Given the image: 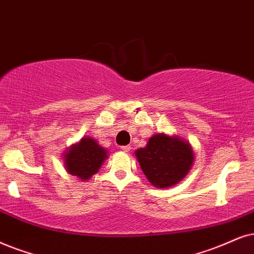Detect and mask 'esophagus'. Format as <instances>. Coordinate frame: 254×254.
<instances>
[{
  "instance_id": "obj_1",
  "label": "esophagus",
  "mask_w": 254,
  "mask_h": 254,
  "mask_svg": "<svg viewBox=\"0 0 254 254\" xmlns=\"http://www.w3.org/2000/svg\"><path fill=\"white\" fill-rule=\"evenodd\" d=\"M121 149H122V151H123V152H129L131 147H130V145H124V146H122Z\"/></svg>"
}]
</instances>
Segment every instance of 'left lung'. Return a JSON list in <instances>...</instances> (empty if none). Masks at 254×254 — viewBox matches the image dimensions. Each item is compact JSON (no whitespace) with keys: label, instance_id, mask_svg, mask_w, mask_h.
Here are the masks:
<instances>
[{"label":"left lung","instance_id":"left-lung-1","mask_svg":"<svg viewBox=\"0 0 254 254\" xmlns=\"http://www.w3.org/2000/svg\"><path fill=\"white\" fill-rule=\"evenodd\" d=\"M134 153L147 181L160 189L181 182L190 171L194 160L190 144L165 133L152 136L145 147H140Z\"/></svg>","mask_w":254,"mask_h":254}]
</instances>
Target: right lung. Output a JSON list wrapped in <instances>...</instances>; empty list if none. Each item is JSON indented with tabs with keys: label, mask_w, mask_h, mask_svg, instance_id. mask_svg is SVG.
<instances>
[{
	"label": "right lung",
	"mask_w": 254,
	"mask_h": 254,
	"mask_svg": "<svg viewBox=\"0 0 254 254\" xmlns=\"http://www.w3.org/2000/svg\"><path fill=\"white\" fill-rule=\"evenodd\" d=\"M107 157L108 151L94 138L84 137L66 151L64 165L70 175L82 181H88L92 175L98 172Z\"/></svg>",
	"instance_id": "add662e5"
}]
</instances>
